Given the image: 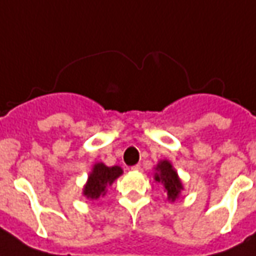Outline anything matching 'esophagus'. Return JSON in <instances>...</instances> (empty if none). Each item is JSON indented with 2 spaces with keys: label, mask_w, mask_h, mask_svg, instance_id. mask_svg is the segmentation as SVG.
I'll use <instances>...</instances> for the list:
<instances>
[{
  "label": "esophagus",
  "mask_w": 256,
  "mask_h": 256,
  "mask_svg": "<svg viewBox=\"0 0 256 256\" xmlns=\"http://www.w3.org/2000/svg\"><path fill=\"white\" fill-rule=\"evenodd\" d=\"M132 170H136V172L142 170V166L138 164V165H135V166H132Z\"/></svg>",
  "instance_id": "1"
}]
</instances>
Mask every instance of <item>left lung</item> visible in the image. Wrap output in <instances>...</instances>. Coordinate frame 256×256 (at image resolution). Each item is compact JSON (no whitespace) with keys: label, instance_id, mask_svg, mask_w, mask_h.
<instances>
[{"label":"left lung","instance_id":"8db88e82","mask_svg":"<svg viewBox=\"0 0 256 256\" xmlns=\"http://www.w3.org/2000/svg\"><path fill=\"white\" fill-rule=\"evenodd\" d=\"M154 180L164 186L168 194V200H170V202H174L177 198L180 196V192L184 190L177 172L174 170L170 162L166 160L158 162L156 173H154Z\"/></svg>","mask_w":256,"mask_h":256}]
</instances>
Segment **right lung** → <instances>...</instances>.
Wrapping results in <instances>:
<instances>
[{
    "mask_svg": "<svg viewBox=\"0 0 256 256\" xmlns=\"http://www.w3.org/2000/svg\"><path fill=\"white\" fill-rule=\"evenodd\" d=\"M121 174L122 169L120 166H106L102 162L95 164L83 188V195L91 200L104 196L106 188L112 186L116 178Z\"/></svg>",
    "mask_w": 256,
    "mask_h": 256,
    "instance_id": "1",
    "label": "right lung"
}]
</instances>
